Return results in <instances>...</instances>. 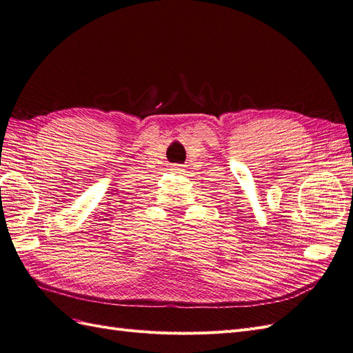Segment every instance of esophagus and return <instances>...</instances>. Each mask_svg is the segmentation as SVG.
Segmentation results:
<instances>
[{
	"label": "esophagus",
	"mask_w": 353,
	"mask_h": 353,
	"mask_svg": "<svg viewBox=\"0 0 353 353\" xmlns=\"http://www.w3.org/2000/svg\"><path fill=\"white\" fill-rule=\"evenodd\" d=\"M174 170H181V168H179V166H175V168H174Z\"/></svg>",
	"instance_id": "esophagus-1"
}]
</instances>
